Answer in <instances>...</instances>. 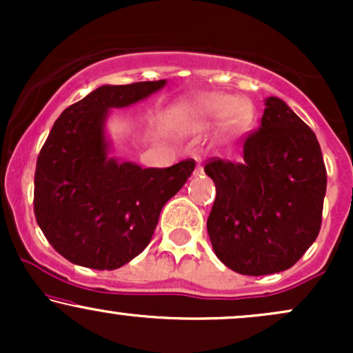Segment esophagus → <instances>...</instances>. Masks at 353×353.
<instances>
[{
    "label": "esophagus",
    "mask_w": 353,
    "mask_h": 353,
    "mask_svg": "<svg viewBox=\"0 0 353 353\" xmlns=\"http://www.w3.org/2000/svg\"><path fill=\"white\" fill-rule=\"evenodd\" d=\"M202 172H204V169H202V164H201V161H199V164H197L196 171H194V176H201Z\"/></svg>",
    "instance_id": "1"
}]
</instances>
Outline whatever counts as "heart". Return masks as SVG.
Returning <instances> with one entry per match:
<instances>
[{
    "instance_id": "obj_1",
    "label": "heart",
    "mask_w": 353,
    "mask_h": 353,
    "mask_svg": "<svg viewBox=\"0 0 353 353\" xmlns=\"http://www.w3.org/2000/svg\"><path fill=\"white\" fill-rule=\"evenodd\" d=\"M185 112L196 123L205 124L228 117L232 128H244L250 121V108L244 101H237L230 96L208 94L196 98L185 104Z\"/></svg>"
}]
</instances>
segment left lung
<instances>
[{"label":"left lung","mask_w":353,"mask_h":353,"mask_svg":"<svg viewBox=\"0 0 353 353\" xmlns=\"http://www.w3.org/2000/svg\"><path fill=\"white\" fill-rule=\"evenodd\" d=\"M264 104L242 159H210L204 168L217 190L210 244L242 275L282 272L305 254L319 236L327 189L314 131L282 99L270 96Z\"/></svg>","instance_id":"obj_1"}]
</instances>
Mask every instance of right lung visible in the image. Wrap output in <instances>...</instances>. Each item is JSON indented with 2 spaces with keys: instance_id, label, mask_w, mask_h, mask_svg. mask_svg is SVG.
Listing matches in <instances>:
<instances>
[{
  "instance_id": "1",
  "label": "right lung",
  "mask_w": 353,
  "mask_h": 353,
  "mask_svg": "<svg viewBox=\"0 0 353 353\" xmlns=\"http://www.w3.org/2000/svg\"><path fill=\"white\" fill-rule=\"evenodd\" d=\"M165 79L101 86L64 109L41 148L34 172V216L64 259L114 270L151 242L161 209L179 192L196 163L143 169L109 157V109L125 108L164 88Z\"/></svg>"
}]
</instances>
